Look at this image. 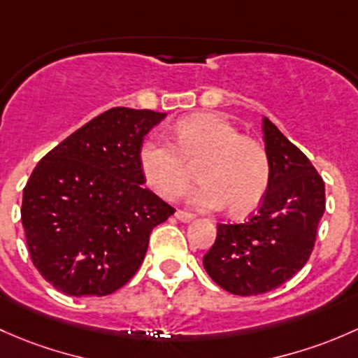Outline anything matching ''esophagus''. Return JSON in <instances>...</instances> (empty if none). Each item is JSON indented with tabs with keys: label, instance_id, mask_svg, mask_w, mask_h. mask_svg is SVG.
Masks as SVG:
<instances>
[{
	"label": "esophagus",
	"instance_id": "1",
	"mask_svg": "<svg viewBox=\"0 0 358 358\" xmlns=\"http://www.w3.org/2000/svg\"><path fill=\"white\" fill-rule=\"evenodd\" d=\"M176 219L180 220V222H184V224H189L191 220H193V215L187 212H182V210H178V212H176Z\"/></svg>",
	"mask_w": 358,
	"mask_h": 358
}]
</instances>
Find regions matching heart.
<instances>
[{
    "mask_svg": "<svg viewBox=\"0 0 358 358\" xmlns=\"http://www.w3.org/2000/svg\"><path fill=\"white\" fill-rule=\"evenodd\" d=\"M139 162L146 182L167 200L180 196L198 167L200 186L187 203L200 212L229 206L234 215L255 208L267 191L271 164L260 143L241 136L227 119L196 113L176 125V145L152 138L141 146Z\"/></svg>",
    "mask_w": 358,
    "mask_h": 358,
    "instance_id": "b5f03b06",
    "label": "heart"
}]
</instances>
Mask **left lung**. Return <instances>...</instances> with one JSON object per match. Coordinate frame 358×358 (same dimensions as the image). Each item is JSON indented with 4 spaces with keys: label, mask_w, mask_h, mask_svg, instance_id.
Returning <instances> with one entry per match:
<instances>
[{
    "label": "left lung",
    "mask_w": 358,
    "mask_h": 358,
    "mask_svg": "<svg viewBox=\"0 0 358 358\" xmlns=\"http://www.w3.org/2000/svg\"><path fill=\"white\" fill-rule=\"evenodd\" d=\"M271 179L259 212L243 224H219L203 257L213 282L239 296L275 289L314 250L326 210L324 180L307 157L267 117L262 119Z\"/></svg>",
    "instance_id": "obj_1"
}]
</instances>
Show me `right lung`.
Here are the masks:
<instances>
[{"label": "right lung", "instance_id": "add662e5", "mask_svg": "<svg viewBox=\"0 0 358 358\" xmlns=\"http://www.w3.org/2000/svg\"><path fill=\"white\" fill-rule=\"evenodd\" d=\"M167 113L117 106L36 165L22 226L39 274L70 296H105L138 272L174 208L143 187V139Z\"/></svg>", "mask_w": 358, "mask_h": 358}]
</instances>
